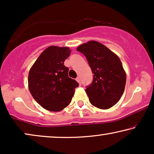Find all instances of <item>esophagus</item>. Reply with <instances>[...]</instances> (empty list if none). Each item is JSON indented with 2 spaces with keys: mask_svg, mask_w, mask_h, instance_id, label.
Here are the masks:
<instances>
[{
  "mask_svg": "<svg viewBox=\"0 0 154 154\" xmlns=\"http://www.w3.org/2000/svg\"><path fill=\"white\" fill-rule=\"evenodd\" d=\"M76 81L80 84V85H81V79H80L79 77L76 78Z\"/></svg>",
  "mask_w": 154,
  "mask_h": 154,
  "instance_id": "esophagus-1",
  "label": "esophagus"
}]
</instances>
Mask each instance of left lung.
<instances>
[{"mask_svg":"<svg viewBox=\"0 0 154 154\" xmlns=\"http://www.w3.org/2000/svg\"><path fill=\"white\" fill-rule=\"evenodd\" d=\"M86 57L92 69L93 81L85 92L97 108L108 109L123 95L126 73L120 58L108 48L95 41L81 44L76 49Z\"/></svg>","mask_w":154,"mask_h":154,"instance_id":"1","label":"left lung"}]
</instances>
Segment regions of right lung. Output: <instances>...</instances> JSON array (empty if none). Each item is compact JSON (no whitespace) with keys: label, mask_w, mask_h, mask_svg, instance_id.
I'll return each instance as SVG.
<instances>
[{"label":"right lung","mask_w":154,"mask_h":154,"mask_svg":"<svg viewBox=\"0 0 154 154\" xmlns=\"http://www.w3.org/2000/svg\"><path fill=\"white\" fill-rule=\"evenodd\" d=\"M67 47L50 46L29 72L28 86L33 99L46 110L60 111L70 104L79 83L68 76L64 62L70 55Z\"/></svg>","instance_id":"obj_1"}]
</instances>
